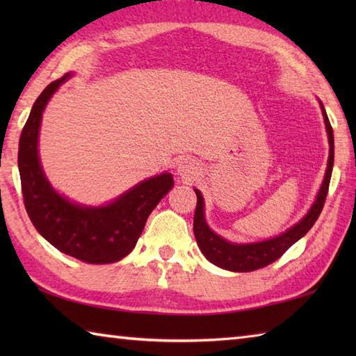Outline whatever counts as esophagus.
<instances>
[{
	"mask_svg": "<svg viewBox=\"0 0 356 356\" xmlns=\"http://www.w3.org/2000/svg\"><path fill=\"white\" fill-rule=\"evenodd\" d=\"M177 172L185 182H191V180H194L200 174V166L193 159H184L177 165Z\"/></svg>",
	"mask_w": 356,
	"mask_h": 356,
	"instance_id": "34e87169",
	"label": "esophagus"
}]
</instances>
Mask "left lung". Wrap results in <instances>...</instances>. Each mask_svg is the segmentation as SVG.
I'll use <instances>...</instances> for the list:
<instances>
[{"label": "left lung", "mask_w": 356, "mask_h": 356, "mask_svg": "<svg viewBox=\"0 0 356 356\" xmlns=\"http://www.w3.org/2000/svg\"><path fill=\"white\" fill-rule=\"evenodd\" d=\"M321 110L324 122H326L330 145L326 176H324V182L321 185L318 197H316L311 211L306 214V217H303V220L292 226L289 231L283 232L282 236L251 245L229 243V241L223 240L220 236H217V234H214L208 228L205 216H203V197L200 191L194 190L195 195H197V207H195L194 213V236L195 240H197V245L203 255H205L211 263H214L216 266L234 272H251L268 266V264L278 260L280 257H282L293 243H297L301 237L306 236L307 231L311 229L314 223L316 222V218L320 217L324 202H326L327 197L332 168H334V130H332L327 113L324 110L323 104Z\"/></svg>", "instance_id": "left-lung-1"}]
</instances>
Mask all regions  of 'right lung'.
Wrapping results in <instances>:
<instances>
[{"mask_svg": "<svg viewBox=\"0 0 356 356\" xmlns=\"http://www.w3.org/2000/svg\"><path fill=\"white\" fill-rule=\"evenodd\" d=\"M69 76L67 73L44 88L22 128L18 148L22 199L36 231L59 251L90 264L115 263L133 251L151 211L174 180L168 172L143 180L101 208L74 205L53 190L38 157V133L45 104Z\"/></svg>", "mask_w": 356, "mask_h": 356, "instance_id": "right-lung-1", "label": "right lung"}]
</instances>
